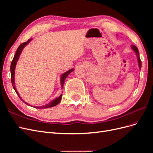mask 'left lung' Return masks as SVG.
Wrapping results in <instances>:
<instances>
[{"instance_id": "obj_1", "label": "left lung", "mask_w": 153, "mask_h": 153, "mask_svg": "<svg viewBox=\"0 0 153 153\" xmlns=\"http://www.w3.org/2000/svg\"><path fill=\"white\" fill-rule=\"evenodd\" d=\"M131 48H132V50L134 51L136 53L137 55V60H138V66H139V68L141 69L142 67V62L140 61V56H139V52H138V50L137 48V47H135V45H131Z\"/></svg>"}]
</instances>
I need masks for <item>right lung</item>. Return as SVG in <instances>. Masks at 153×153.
<instances>
[{"instance_id":"add662e5","label":"right lung","mask_w":153,"mask_h":153,"mask_svg":"<svg viewBox=\"0 0 153 153\" xmlns=\"http://www.w3.org/2000/svg\"><path fill=\"white\" fill-rule=\"evenodd\" d=\"M32 39H29L28 41H27V42H25V43H22L19 47H18V48H17V50L16 52V53L15 55V56H14L13 57V61L11 62V67H10V69H11V84H12V85L13 87V89H15V92H16V94H18V97L21 99L20 96L19 95V94H18V92L17 91L16 87H15V68H16V63H17V61L18 59H19L20 57V55L22 52V50L24 49V48L25 47V46L28 44L30 41H31ZM74 70V69H69V71H66L64 73V74H62V75H61V87L62 88L63 87V85H64V80H65V79L66 78V77L69 75V74L71 72H72ZM61 98H62V94H61V96H60L59 97H58V98H55V100L51 101L48 104H47L46 105H44V106H33V107L34 108H50V107H52V106H54L55 105H57V104L59 103L60 101H61ZM22 100V99H21ZM22 101H23L22 100ZM24 102L27 104V105H29L30 106L29 104L25 103L24 101H23Z\"/></svg>"}]
</instances>
